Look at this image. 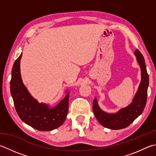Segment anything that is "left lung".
I'll list each match as a JSON object with an SVG mask.
<instances>
[{"instance_id": "obj_1", "label": "left lung", "mask_w": 156, "mask_h": 156, "mask_svg": "<svg viewBox=\"0 0 156 156\" xmlns=\"http://www.w3.org/2000/svg\"><path fill=\"white\" fill-rule=\"evenodd\" d=\"M141 69V82L132 103L115 114H108L98 106L97 99L93 102V110L101 126L111 129H121L129 126L138 116L142 114L147 103L149 75L147 72L145 59L138 49L134 52Z\"/></svg>"}]
</instances>
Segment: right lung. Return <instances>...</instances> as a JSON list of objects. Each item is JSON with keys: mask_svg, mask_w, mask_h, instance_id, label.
<instances>
[{"mask_svg": "<svg viewBox=\"0 0 156 156\" xmlns=\"http://www.w3.org/2000/svg\"><path fill=\"white\" fill-rule=\"evenodd\" d=\"M22 55L16 59L11 71L10 90L19 117L27 125L39 131H51L61 126L68 112L69 93L57 106L50 108L31 97L22 83L20 63Z\"/></svg>", "mask_w": 156, "mask_h": 156, "instance_id": "1", "label": "right lung"}]
</instances>
